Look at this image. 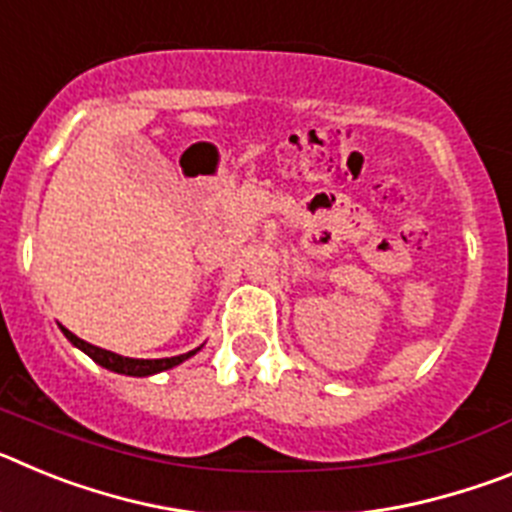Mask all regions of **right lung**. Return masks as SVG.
<instances>
[{
  "instance_id": "right-lung-1",
  "label": "right lung",
  "mask_w": 512,
  "mask_h": 512,
  "mask_svg": "<svg viewBox=\"0 0 512 512\" xmlns=\"http://www.w3.org/2000/svg\"><path fill=\"white\" fill-rule=\"evenodd\" d=\"M61 330H63V336L69 338L76 348H81V351H84L89 359L97 361V364L104 366V369H110V372L125 374V377H151V374L174 369V366H179L182 361L192 359V356L202 348L200 346V348H194V351H187V354L171 356V359H130V356L112 354V351H107V348H99V346H92V343H87V341H81V338L74 336L71 330H66V328H61Z\"/></svg>"
}]
</instances>
